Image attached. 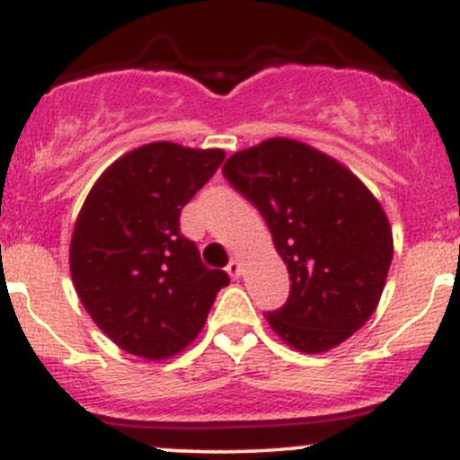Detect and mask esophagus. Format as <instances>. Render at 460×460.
Masks as SVG:
<instances>
[{
    "label": "esophagus",
    "mask_w": 460,
    "mask_h": 460,
    "mask_svg": "<svg viewBox=\"0 0 460 460\" xmlns=\"http://www.w3.org/2000/svg\"><path fill=\"white\" fill-rule=\"evenodd\" d=\"M226 272H229L234 279H238V277L242 275V261L240 260H231L229 266H226Z\"/></svg>",
    "instance_id": "34e87169"
}]
</instances>
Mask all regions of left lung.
Here are the masks:
<instances>
[{"mask_svg": "<svg viewBox=\"0 0 460 460\" xmlns=\"http://www.w3.org/2000/svg\"><path fill=\"white\" fill-rule=\"evenodd\" d=\"M222 174L269 225L290 272V296L266 312L270 330L323 353L360 330L380 304L393 231L369 188L304 141L272 137L231 155Z\"/></svg>", "mask_w": 460, "mask_h": 460, "instance_id": "1", "label": "left lung"}]
</instances>
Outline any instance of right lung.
Listing matches in <instances>:
<instances>
[{
    "instance_id": "obj_1",
    "label": "right lung",
    "mask_w": 460,
    "mask_h": 460,
    "mask_svg": "<svg viewBox=\"0 0 460 460\" xmlns=\"http://www.w3.org/2000/svg\"><path fill=\"white\" fill-rule=\"evenodd\" d=\"M225 161L220 148L153 141L109 165L75 218L69 270L80 304L119 349L164 360L203 330L225 270L181 235V209Z\"/></svg>"
}]
</instances>
